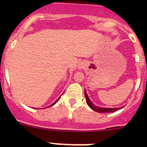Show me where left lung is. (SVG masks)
Listing matches in <instances>:
<instances>
[{"instance_id":"1","label":"left lung","mask_w":147,"mask_h":147,"mask_svg":"<svg viewBox=\"0 0 147 147\" xmlns=\"http://www.w3.org/2000/svg\"><path fill=\"white\" fill-rule=\"evenodd\" d=\"M84 96H85L86 98V102L87 104L88 105V106L91 108L92 109H93L95 112H99V113H110V112H114L117 110H119V109H121L122 107H117V108H104V107H97L94 105H93L92 102H91V100L89 99L88 96H87V92L84 90Z\"/></svg>"}]
</instances>
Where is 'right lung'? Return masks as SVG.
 Instances as JSON below:
<instances>
[{"label": "right lung", "instance_id": "1", "mask_svg": "<svg viewBox=\"0 0 147 147\" xmlns=\"http://www.w3.org/2000/svg\"><path fill=\"white\" fill-rule=\"evenodd\" d=\"M60 97H59V98H58V99H57V100H56V101H55V102H54V103H53V104H52V105H50V107H51V106H53V105H55V103H56V102H57V101H58V100H60Z\"/></svg>", "mask_w": 147, "mask_h": 147}]
</instances>
